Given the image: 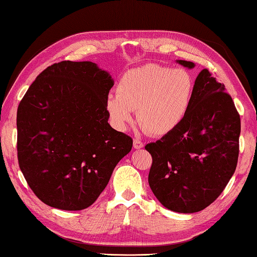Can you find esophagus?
<instances>
[{"mask_svg":"<svg viewBox=\"0 0 257 257\" xmlns=\"http://www.w3.org/2000/svg\"><path fill=\"white\" fill-rule=\"evenodd\" d=\"M143 147H144V144H143V142H142L141 140H139V139L134 140V148H135V149H142Z\"/></svg>","mask_w":257,"mask_h":257,"instance_id":"1","label":"esophagus"}]
</instances>
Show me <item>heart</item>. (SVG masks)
Here are the masks:
<instances>
[{"label":"heart","mask_w":257,"mask_h":257,"mask_svg":"<svg viewBox=\"0 0 257 257\" xmlns=\"http://www.w3.org/2000/svg\"><path fill=\"white\" fill-rule=\"evenodd\" d=\"M195 82L189 71L150 63L125 71L118 80L117 94H108L105 108L109 120L123 130L134 120L153 136L177 129L188 113Z\"/></svg>","instance_id":"heart-1"}]
</instances>
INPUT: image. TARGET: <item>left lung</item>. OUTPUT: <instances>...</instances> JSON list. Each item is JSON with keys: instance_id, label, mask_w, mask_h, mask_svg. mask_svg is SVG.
<instances>
[{"instance_id": "1", "label": "left lung", "mask_w": 257, "mask_h": 257, "mask_svg": "<svg viewBox=\"0 0 257 257\" xmlns=\"http://www.w3.org/2000/svg\"><path fill=\"white\" fill-rule=\"evenodd\" d=\"M240 130V115L225 85L203 69L182 123L145 145L152 157L149 185L157 200L181 213L198 212L216 201L235 172Z\"/></svg>"}]
</instances>
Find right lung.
<instances>
[{
    "instance_id": "obj_1",
    "label": "right lung",
    "mask_w": 257,
    "mask_h": 257,
    "mask_svg": "<svg viewBox=\"0 0 257 257\" xmlns=\"http://www.w3.org/2000/svg\"><path fill=\"white\" fill-rule=\"evenodd\" d=\"M114 80L90 61L46 68L19 102L17 156L36 196L52 208H89L106 188L133 139L108 123Z\"/></svg>"
}]
</instances>
